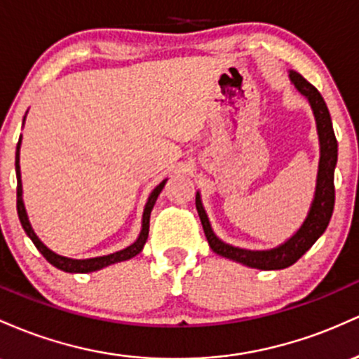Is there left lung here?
Returning <instances> with one entry per match:
<instances>
[{
	"mask_svg": "<svg viewBox=\"0 0 359 359\" xmlns=\"http://www.w3.org/2000/svg\"><path fill=\"white\" fill-rule=\"evenodd\" d=\"M293 84L297 86L302 95L307 96V100L312 104L313 115H316L317 132L320 139V163H319V175H317V188L316 198H313L312 208H310L309 217L299 229V232L280 248L271 249V251H245V249L233 248L222 243L215 233L212 232L210 222L207 219L203 207H201L200 195L196 193V210H198L203 232L207 236L208 244L217 255L229 257V259L239 261L245 266L257 268V269H283L292 266L293 263L300 259L305 252L312 248L313 243L324 233L327 229L329 220L332 217L334 200H336V190H334V168L337 163V140L334 135V128L329 115L327 104L316 86H312L304 76L299 72H290Z\"/></svg>",
	"mask_w": 359,
	"mask_h": 359,
	"instance_id": "obj_1",
	"label": "left lung"
}]
</instances>
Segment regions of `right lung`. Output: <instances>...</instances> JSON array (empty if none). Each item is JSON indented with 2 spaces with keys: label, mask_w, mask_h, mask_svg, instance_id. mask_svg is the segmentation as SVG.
<instances>
[{
  "label": "right lung",
  "mask_w": 359,
  "mask_h": 359,
  "mask_svg": "<svg viewBox=\"0 0 359 359\" xmlns=\"http://www.w3.org/2000/svg\"><path fill=\"white\" fill-rule=\"evenodd\" d=\"M20 142H22V137L18 140V146H17V158H15V168H17V212H18V219L22 222L23 231L27 232V236L30 237L32 243L35 244V248L39 249L40 255L46 257L47 261L52 264V266L62 269V271L67 273H90V271H96V269H102L108 264H114L118 263V261H126L134 257L135 255H139L142 251L144 244H146L147 236H149V220H151V212L154 208L156 200H158L159 193L163 191L164 184H166V180L163 183H159L158 187L154 188V191L151 193L149 196L147 205H146V210H144V219H142V232H140L139 239L135 241L134 244L128 245V248L123 249V251L114 252V255H108V256H102V257H91V259H69V257H62L55 252H52L50 249H47L46 245L39 241V237L35 236V232L32 231L30 222L27 219V212L25 207H23V200H22V178H20Z\"/></svg>",
  "instance_id": "obj_1"
}]
</instances>
